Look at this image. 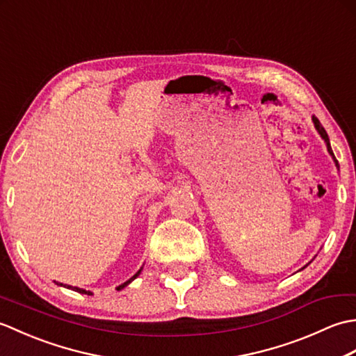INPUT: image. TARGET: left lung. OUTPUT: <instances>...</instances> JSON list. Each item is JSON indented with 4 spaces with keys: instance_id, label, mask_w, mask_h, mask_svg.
<instances>
[{
    "instance_id": "left-lung-1",
    "label": "left lung",
    "mask_w": 356,
    "mask_h": 356,
    "mask_svg": "<svg viewBox=\"0 0 356 356\" xmlns=\"http://www.w3.org/2000/svg\"><path fill=\"white\" fill-rule=\"evenodd\" d=\"M312 122H314V127H315V130H316V131H318V134L321 136V139L324 140V143H326V147H327V151H329V154L332 156V159H334V162H335V166H337V168L339 170V165H338V161H337V159H335V154H334V151H332V147H330V140H329V136H327L326 130H324V128H323V125L320 124V120H318V119H316L315 116H312ZM309 263H311V261H309ZM309 263H307V264H309ZM307 264H306V266H305V268H307ZM305 268H301L300 270H303Z\"/></svg>"
}]
</instances>
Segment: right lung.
I'll return each instance as SVG.
<instances>
[{
    "instance_id": "obj_1",
    "label": "right lung",
    "mask_w": 356,
    "mask_h": 356,
    "mask_svg": "<svg viewBox=\"0 0 356 356\" xmlns=\"http://www.w3.org/2000/svg\"><path fill=\"white\" fill-rule=\"evenodd\" d=\"M140 270H142V268L138 270V272H136V274L130 278V280H127V282L125 283H122V284H119L118 287H116V289L118 291H122L124 289V287L125 286H128V284H130L131 282H133V280L134 278H138L139 277V274H140ZM58 286H64V287H67V289H72V291H74V292H79V293H87V295H93V292L92 291H86V289H81V287H76V286H70V284H63V283H58V282H55Z\"/></svg>"
}]
</instances>
